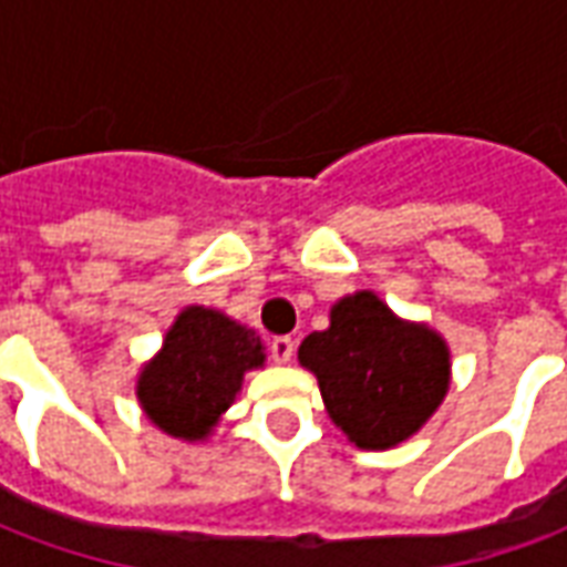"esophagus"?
<instances>
[{"label": "esophagus", "mask_w": 567, "mask_h": 567, "mask_svg": "<svg viewBox=\"0 0 567 567\" xmlns=\"http://www.w3.org/2000/svg\"><path fill=\"white\" fill-rule=\"evenodd\" d=\"M270 355L276 364H288L291 355H295V340H291V337H272Z\"/></svg>", "instance_id": "obj_1"}]
</instances>
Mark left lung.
Listing matches in <instances>:
<instances>
[{
    "instance_id": "obj_1",
    "label": "left lung",
    "mask_w": 567,
    "mask_h": 567,
    "mask_svg": "<svg viewBox=\"0 0 567 567\" xmlns=\"http://www.w3.org/2000/svg\"><path fill=\"white\" fill-rule=\"evenodd\" d=\"M297 358L316 373L328 416L358 450H392L413 437L450 389V346L404 321L373 291L337 300L331 328L312 331Z\"/></svg>"
}]
</instances>
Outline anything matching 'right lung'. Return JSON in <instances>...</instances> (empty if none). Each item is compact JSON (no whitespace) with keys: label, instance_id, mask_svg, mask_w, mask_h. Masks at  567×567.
Wrapping results in <instances>:
<instances>
[{"label":"right lung","instance_id":"add662e5","mask_svg":"<svg viewBox=\"0 0 567 567\" xmlns=\"http://www.w3.org/2000/svg\"><path fill=\"white\" fill-rule=\"evenodd\" d=\"M264 343L218 309L187 307L163 337V349L136 382L145 416L178 440L209 437L243 389L246 370L264 364Z\"/></svg>","mask_w":567,"mask_h":567}]
</instances>
